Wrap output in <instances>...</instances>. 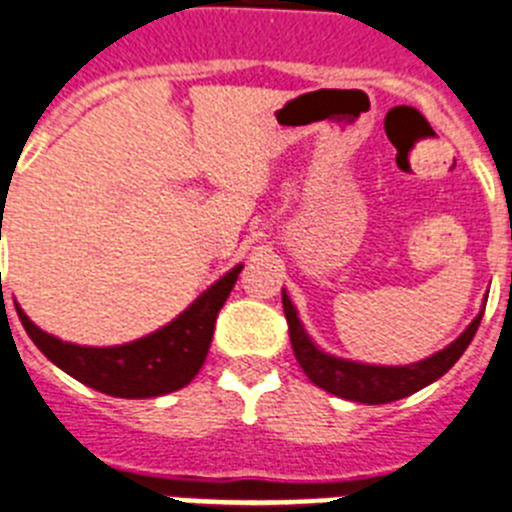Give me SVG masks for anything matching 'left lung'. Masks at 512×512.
Segmentation results:
<instances>
[{"label": "left lung", "mask_w": 512, "mask_h": 512, "mask_svg": "<svg viewBox=\"0 0 512 512\" xmlns=\"http://www.w3.org/2000/svg\"><path fill=\"white\" fill-rule=\"evenodd\" d=\"M283 310L288 318L290 343H293L295 358H298L300 369L305 371L315 386L326 389L328 394H336L348 401H361V404H389V401L404 399V396L414 394V391L424 389L439 376L455 366L457 358L465 353L470 341L475 338L477 326L482 321L485 305L480 313L475 315V321L442 351L432 353V356L422 358L417 364L407 366H376V364H361V361H348V358L333 356L326 353L321 346H315L313 338L303 328L298 318L290 295L283 290Z\"/></svg>", "instance_id": "left-lung-1"}]
</instances>
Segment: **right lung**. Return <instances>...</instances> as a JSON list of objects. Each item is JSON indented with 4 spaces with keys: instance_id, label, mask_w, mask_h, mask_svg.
Wrapping results in <instances>:
<instances>
[{
    "instance_id": "right-lung-1",
    "label": "right lung",
    "mask_w": 512,
    "mask_h": 512,
    "mask_svg": "<svg viewBox=\"0 0 512 512\" xmlns=\"http://www.w3.org/2000/svg\"><path fill=\"white\" fill-rule=\"evenodd\" d=\"M245 265H234L204 290L184 313L159 331L121 346H78L60 341L17 308L19 321L35 346L80 384L121 399H151L184 389L202 369L212 346L214 323Z\"/></svg>"
}]
</instances>
